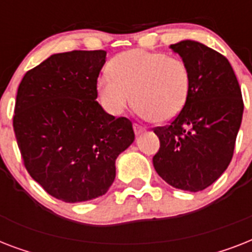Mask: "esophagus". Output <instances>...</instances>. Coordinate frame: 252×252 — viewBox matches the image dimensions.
Here are the masks:
<instances>
[{
    "label": "esophagus",
    "instance_id": "obj_1",
    "mask_svg": "<svg viewBox=\"0 0 252 252\" xmlns=\"http://www.w3.org/2000/svg\"><path fill=\"white\" fill-rule=\"evenodd\" d=\"M133 130H134V133H136V136H138V134H141L145 132V128H142V126H137V124H134Z\"/></svg>",
    "mask_w": 252,
    "mask_h": 252
}]
</instances>
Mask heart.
<instances>
[{"label":"heart","mask_w":252,"mask_h":252,"mask_svg":"<svg viewBox=\"0 0 252 252\" xmlns=\"http://www.w3.org/2000/svg\"><path fill=\"white\" fill-rule=\"evenodd\" d=\"M110 74L96 81V91L108 114L119 116L132 104L144 119L157 123L176 118L187 103L191 72L182 59L165 53L132 49L115 56Z\"/></svg>","instance_id":"1"}]
</instances>
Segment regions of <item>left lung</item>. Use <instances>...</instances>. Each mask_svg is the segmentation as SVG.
<instances>
[{
  "label": "left lung",
  "instance_id": "8db88e82",
  "mask_svg": "<svg viewBox=\"0 0 252 252\" xmlns=\"http://www.w3.org/2000/svg\"><path fill=\"white\" fill-rule=\"evenodd\" d=\"M188 65L191 90L180 114L154 129L161 142L153 165L183 191H203L226 170L242 123L243 100L235 73L221 53L195 40L171 44Z\"/></svg>",
  "mask_w": 252,
  "mask_h": 252
}]
</instances>
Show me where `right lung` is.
<instances>
[{
  "label": "right lung",
  "mask_w": 252,
  "mask_h": 252,
  "mask_svg": "<svg viewBox=\"0 0 252 252\" xmlns=\"http://www.w3.org/2000/svg\"><path fill=\"white\" fill-rule=\"evenodd\" d=\"M106 51L55 53L26 73L13 126L27 171L49 195L81 203L104 195L119 154L134 141L132 123L96 102Z\"/></svg>",
  "instance_id": "right-lung-1"
}]
</instances>
